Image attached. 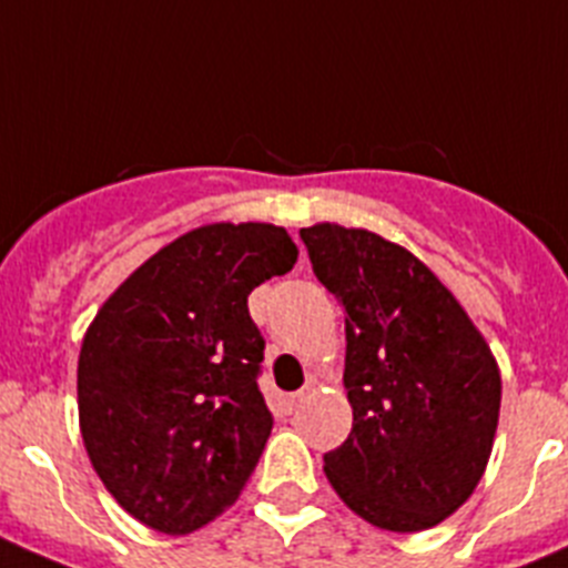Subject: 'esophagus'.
<instances>
[{
  "mask_svg": "<svg viewBox=\"0 0 568 568\" xmlns=\"http://www.w3.org/2000/svg\"><path fill=\"white\" fill-rule=\"evenodd\" d=\"M304 399H306V392L287 394V397H284V410H287V414H293V410L301 408V403H304Z\"/></svg>",
  "mask_w": 568,
  "mask_h": 568,
  "instance_id": "esophagus-1",
  "label": "esophagus"
}]
</instances>
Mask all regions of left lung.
Here are the masks:
<instances>
[{"instance_id": "8db88e82", "label": "left lung", "mask_w": 568, "mask_h": 568, "mask_svg": "<svg viewBox=\"0 0 568 568\" xmlns=\"http://www.w3.org/2000/svg\"><path fill=\"white\" fill-rule=\"evenodd\" d=\"M312 273L346 315L352 434L324 454L337 496L392 532H419L462 507L493 450L501 377L450 290L372 231H301Z\"/></svg>"}]
</instances>
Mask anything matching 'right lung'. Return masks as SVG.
<instances>
[{"mask_svg": "<svg viewBox=\"0 0 568 568\" xmlns=\"http://www.w3.org/2000/svg\"><path fill=\"white\" fill-rule=\"evenodd\" d=\"M295 258L284 227H196L140 264L87 329L83 445L106 490L145 527H205L256 470L273 414L258 388L264 337L247 295Z\"/></svg>", "mask_w": 568, "mask_h": 568, "instance_id": "add662e5", "label": "right lung"}]
</instances>
